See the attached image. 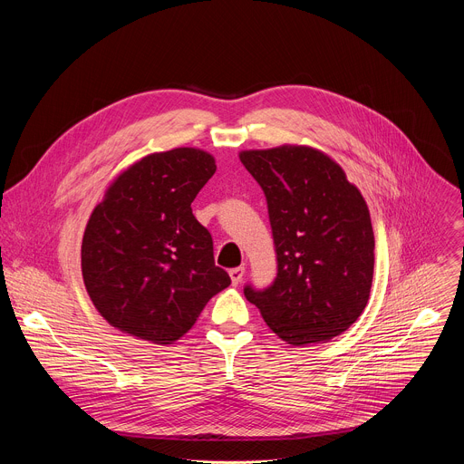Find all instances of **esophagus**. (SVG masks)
Returning a JSON list of instances; mask_svg holds the SVG:
<instances>
[{
    "mask_svg": "<svg viewBox=\"0 0 464 464\" xmlns=\"http://www.w3.org/2000/svg\"><path fill=\"white\" fill-rule=\"evenodd\" d=\"M229 277H231V283L237 286V285H240V281H242V277H244V268H233V270H229Z\"/></svg>",
    "mask_w": 464,
    "mask_h": 464,
    "instance_id": "esophagus-1",
    "label": "esophagus"
}]
</instances>
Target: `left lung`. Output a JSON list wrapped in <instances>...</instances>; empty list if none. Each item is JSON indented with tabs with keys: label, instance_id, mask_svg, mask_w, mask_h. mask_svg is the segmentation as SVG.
Listing matches in <instances>:
<instances>
[{
	"label": "left lung",
	"instance_id": "1",
	"mask_svg": "<svg viewBox=\"0 0 464 464\" xmlns=\"http://www.w3.org/2000/svg\"><path fill=\"white\" fill-rule=\"evenodd\" d=\"M242 165L266 194L277 277L244 288L266 324L303 347L340 336L367 306L374 272L369 208L343 169L306 145L242 150Z\"/></svg>",
	"mask_w": 464,
	"mask_h": 464
}]
</instances>
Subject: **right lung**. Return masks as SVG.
Wrapping results in <instances>:
<instances>
[{"label": "right lung", "mask_w": 464, "mask_h": 464, "mask_svg": "<svg viewBox=\"0 0 464 464\" xmlns=\"http://www.w3.org/2000/svg\"><path fill=\"white\" fill-rule=\"evenodd\" d=\"M200 149L154 152L122 170L82 237V277L97 312L121 333L156 345L187 334L208 301L227 288L211 233L190 204L215 174Z\"/></svg>", "instance_id": "1"}]
</instances>
